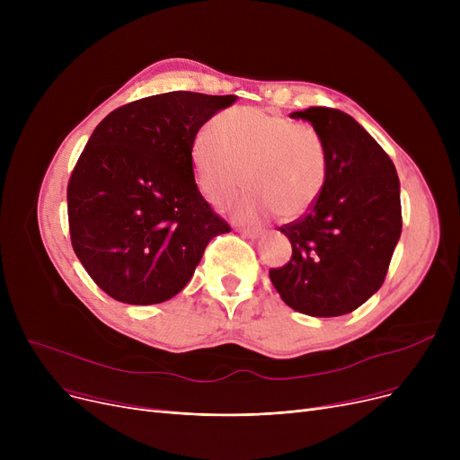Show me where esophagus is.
<instances>
[{"mask_svg": "<svg viewBox=\"0 0 460 460\" xmlns=\"http://www.w3.org/2000/svg\"><path fill=\"white\" fill-rule=\"evenodd\" d=\"M240 233H243V236H246V238L255 240V238H259L264 231H262V229H259V227H253V229H243Z\"/></svg>", "mask_w": 460, "mask_h": 460, "instance_id": "1", "label": "esophagus"}]
</instances>
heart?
<instances>
[{
	"label": "heart",
	"instance_id": "b5f03b06",
	"mask_svg": "<svg viewBox=\"0 0 460 460\" xmlns=\"http://www.w3.org/2000/svg\"><path fill=\"white\" fill-rule=\"evenodd\" d=\"M190 162L198 190L217 208L244 186L250 193L233 208L240 224H257L278 212L295 220L321 196L326 156L317 132L259 108H231L214 120V134L191 141Z\"/></svg>",
	"mask_w": 460,
	"mask_h": 460
}]
</instances>
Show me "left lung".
Masks as SVG:
<instances>
[{"mask_svg": "<svg viewBox=\"0 0 460 460\" xmlns=\"http://www.w3.org/2000/svg\"><path fill=\"white\" fill-rule=\"evenodd\" d=\"M323 141L326 181L300 220L279 227L293 259L270 270L281 300L309 317H340L367 302L401 238V184L392 158L349 113L315 106L288 115Z\"/></svg>", "mask_w": 460, "mask_h": 460, "instance_id": "left-lung-1", "label": "left lung"}]
</instances>
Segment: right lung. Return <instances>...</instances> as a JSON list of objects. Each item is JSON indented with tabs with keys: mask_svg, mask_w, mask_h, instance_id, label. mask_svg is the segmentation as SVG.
I'll return each instance as SVG.
<instances>
[{
	"mask_svg": "<svg viewBox=\"0 0 460 460\" xmlns=\"http://www.w3.org/2000/svg\"><path fill=\"white\" fill-rule=\"evenodd\" d=\"M236 99L162 93L117 108L91 134L66 188L68 227L76 257L111 298H173L210 240L231 231L193 181L190 147Z\"/></svg>",
	"mask_w": 460,
	"mask_h": 460,
	"instance_id": "1",
	"label": "right lung"
}]
</instances>
